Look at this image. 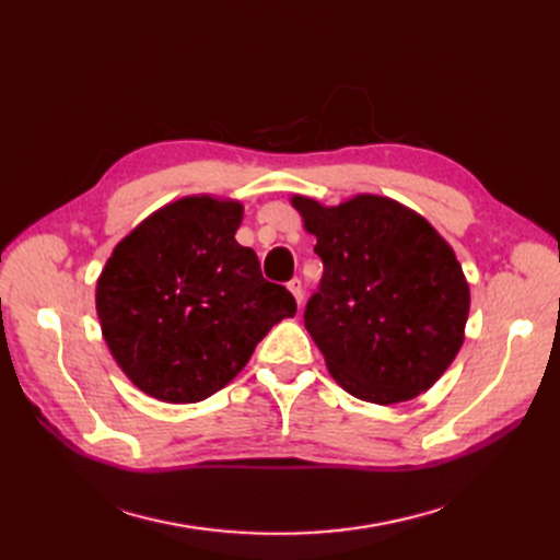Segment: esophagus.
<instances>
[{"label":"esophagus","instance_id":"esophagus-1","mask_svg":"<svg viewBox=\"0 0 560 560\" xmlns=\"http://www.w3.org/2000/svg\"><path fill=\"white\" fill-rule=\"evenodd\" d=\"M287 287H290V292L294 294L296 303H299V306H301V301H303V282H301L299 278H294L290 284H287Z\"/></svg>","mask_w":560,"mask_h":560}]
</instances>
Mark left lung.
<instances>
[{
	"mask_svg": "<svg viewBox=\"0 0 560 560\" xmlns=\"http://www.w3.org/2000/svg\"><path fill=\"white\" fill-rule=\"evenodd\" d=\"M292 206L325 264L303 322L334 381L381 406L425 393L465 341L469 284L453 247L385 196L334 208L294 196Z\"/></svg>",
	"mask_w": 560,
	"mask_h": 560,
	"instance_id": "obj_1",
	"label": "left lung"
}]
</instances>
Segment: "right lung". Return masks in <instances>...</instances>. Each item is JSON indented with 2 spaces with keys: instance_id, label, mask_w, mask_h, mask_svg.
Instances as JSON below:
<instances>
[{
  "instance_id": "obj_1",
  "label": "right lung",
  "mask_w": 560,
  "mask_h": 560,
  "mask_svg": "<svg viewBox=\"0 0 560 560\" xmlns=\"http://www.w3.org/2000/svg\"><path fill=\"white\" fill-rule=\"evenodd\" d=\"M238 200L186 196L149 214L97 278L107 348L149 397L194 404L229 385L296 301L238 245Z\"/></svg>"
}]
</instances>
